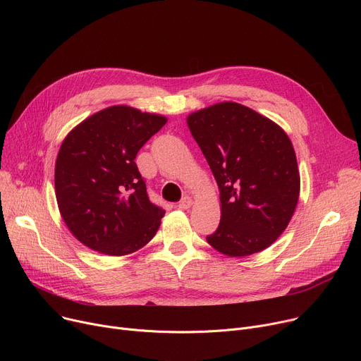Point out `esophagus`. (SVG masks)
Instances as JSON below:
<instances>
[{
  "label": "esophagus",
  "mask_w": 361,
  "mask_h": 361,
  "mask_svg": "<svg viewBox=\"0 0 361 361\" xmlns=\"http://www.w3.org/2000/svg\"><path fill=\"white\" fill-rule=\"evenodd\" d=\"M192 199L188 197V196H185V197H183L181 200H180V203H178V207L180 209H183V211H187V209H190V206H192Z\"/></svg>",
  "instance_id": "1"
}]
</instances>
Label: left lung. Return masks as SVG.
<instances>
[{"label":"left lung","instance_id":"obj_1","mask_svg":"<svg viewBox=\"0 0 361 361\" xmlns=\"http://www.w3.org/2000/svg\"><path fill=\"white\" fill-rule=\"evenodd\" d=\"M187 124L219 187L221 222L207 243L231 257L269 247L287 228L300 196L287 133L237 102L196 111Z\"/></svg>","mask_w":361,"mask_h":361}]
</instances>
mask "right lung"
Instances as JSON below:
<instances>
[{
	"mask_svg": "<svg viewBox=\"0 0 361 361\" xmlns=\"http://www.w3.org/2000/svg\"><path fill=\"white\" fill-rule=\"evenodd\" d=\"M166 118L127 105L75 126L55 162V196L71 234L109 256L135 253L157 234L165 211L152 203L135 162Z\"/></svg>",
	"mask_w": 361,
	"mask_h": 361,
	"instance_id": "add662e5",
	"label": "right lung"
}]
</instances>
